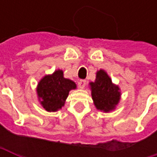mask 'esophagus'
<instances>
[{"label": "esophagus", "mask_w": 157, "mask_h": 157, "mask_svg": "<svg viewBox=\"0 0 157 157\" xmlns=\"http://www.w3.org/2000/svg\"><path fill=\"white\" fill-rule=\"evenodd\" d=\"M85 85H86V81H85V80H80L78 82L79 88L83 89V88L85 87Z\"/></svg>", "instance_id": "1"}]
</instances>
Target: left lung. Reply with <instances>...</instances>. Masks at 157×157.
<instances>
[{
	"label": "left lung",
	"instance_id": "1",
	"mask_svg": "<svg viewBox=\"0 0 157 157\" xmlns=\"http://www.w3.org/2000/svg\"><path fill=\"white\" fill-rule=\"evenodd\" d=\"M89 84L92 98L97 109L108 113L115 108L121 97L120 88L112 82L105 71L99 70L96 73L95 81L91 82Z\"/></svg>",
	"mask_w": 157,
	"mask_h": 157
}]
</instances>
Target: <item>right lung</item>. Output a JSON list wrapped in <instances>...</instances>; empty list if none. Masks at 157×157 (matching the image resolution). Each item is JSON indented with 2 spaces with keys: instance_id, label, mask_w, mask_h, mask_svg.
Returning a JSON list of instances; mask_svg holds the SVG:
<instances>
[{
  "instance_id": "right-lung-1",
  "label": "right lung",
  "mask_w": 157,
  "mask_h": 157,
  "mask_svg": "<svg viewBox=\"0 0 157 157\" xmlns=\"http://www.w3.org/2000/svg\"><path fill=\"white\" fill-rule=\"evenodd\" d=\"M75 88L74 81L64 78L62 70H56L39 82L36 91L42 106L48 112H56L64 105L69 92Z\"/></svg>"
}]
</instances>
